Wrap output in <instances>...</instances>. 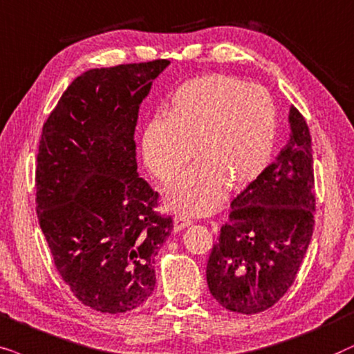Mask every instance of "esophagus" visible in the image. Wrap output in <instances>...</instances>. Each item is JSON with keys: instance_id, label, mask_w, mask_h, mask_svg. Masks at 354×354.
<instances>
[{"instance_id": "esophagus-1", "label": "esophagus", "mask_w": 354, "mask_h": 354, "mask_svg": "<svg viewBox=\"0 0 354 354\" xmlns=\"http://www.w3.org/2000/svg\"><path fill=\"white\" fill-rule=\"evenodd\" d=\"M191 223H192V220L189 218V216H186V215H176V216H174V220H173V230H174V233L181 232V230H185L186 226H189Z\"/></svg>"}]
</instances>
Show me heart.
I'll list each match as a JSON object with an SVG mask.
<instances>
[{
  "mask_svg": "<svg viewBox=\"0 0 354 354\" xmlns=\"http://www.w3.org/2000/svg\"><path fill=\"white\" fill-rule=\"evenodd\" d=\"M277 122V106L266 88L234 75H201L174 92L167 120L147 122L140 150L162 183L176 180L196 150L199 163L168 187L167 204L205 215L221 204L228 187L241 191L266 171Z\"/></svg>",
  "mask_w": 354,
  "mask_h": 354,
  "instance_id": "heart-1",
  "label": "heart"
}]
</instances>
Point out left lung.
Returning <instances> with one entry per match:
<instances>
[{
  "instance_id": "left-lung-1",
  "label": "left lung",
  "mask_w": 354,
  "mask_h": 354,
  "mask_svg": "<svg viewBox=\"0 0 354 354\" xmlns=\"http://www.w3.org/2000/svg\"><path fill=\"white\" fill-rule=\"evenodd\" d=\"M290 140L232 202L207 262L214 298L239 314L262 313L293 285L314 232V163L308 122L290 108Z\"/></svg>"
}]
</instances>
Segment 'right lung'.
Instances as JSON below:
<instances>
[{
    "label": "right lung",
    "instance_id": "add662e5",
    "mask_svg": "<svg viewBox=\"0 0 354 354\" xmlns=\"http://www.w3.org/2000/svg\"><path fill=\"white\" fill-rule=\"evenodd\" d=\"M168 59L75 77L41 129L37 215L61 279L106 314L136 309L155 288L153 256L173 230L158 192L139 178V106Z\"/></svg>",
    "mask_w": 354,
    "mask_h": 354
}]
</instances>
